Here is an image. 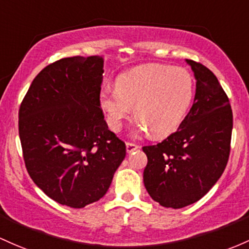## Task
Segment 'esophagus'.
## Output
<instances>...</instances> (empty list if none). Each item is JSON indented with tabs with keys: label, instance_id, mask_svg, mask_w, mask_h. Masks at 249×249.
Returning <instances> with one entry per match:
<instances>
[{
	"label": "esophagus",
	"instance_id": "1",
	"mask_svg": "<svg viewBox=\"0 0 249 249\" xmlns=\"http://www.w3.org/2000/svg\"><path fill=\"white\" fill-rule=\"evenodd\" d=\"M139 146L137 144H133V143H126V151L127 154H131V152L136 151V150H138Z\"/></svg>",
	"mask_w": 249,
	"mask_h": 249
}]
</instances>
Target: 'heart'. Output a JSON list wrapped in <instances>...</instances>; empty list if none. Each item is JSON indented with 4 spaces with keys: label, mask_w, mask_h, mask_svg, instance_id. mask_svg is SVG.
<instances>
[{
    "label": "heart",
    "mask_w": 249,
    "mask_h": 249,
    "mask_svg": "<svg viewBox=\"0 0 249 249\" xmlns=\"http://www.w3.org/2000/svg\"><path fill=\"white\" fill-rule=\"evenodd\" d=\"M114 89H104L99 94L108 127L114 132L122 130L133 107L137 131H149L154 138L178 129L195 97V81L189 71L160 64L142 65L120 73Z\"/></svg>",
    "instance_id": "obj_1"
}]
</instances>
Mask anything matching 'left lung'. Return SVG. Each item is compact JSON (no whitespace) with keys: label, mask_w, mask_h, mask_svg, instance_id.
I'll list each match as a JSON object with an SVG mask.
<instances>
[{"label":"left lung","mask_w":249,"mask_h":249,"mask_svg":"<svg viewBox=\"0 0 249 249\" xmlns=\"http://www.w3.org/2000/svg\"><path fill=\"white\" fill-rule=\"evenodd\" d=\"M185 61L196 79L189 113L162 143L143 147L147 193L174 209L197 202L218 181L228 162L233 130L231 104L216 76L202 64Z\"/></svg>","instance_id":"1"}]
</instances>
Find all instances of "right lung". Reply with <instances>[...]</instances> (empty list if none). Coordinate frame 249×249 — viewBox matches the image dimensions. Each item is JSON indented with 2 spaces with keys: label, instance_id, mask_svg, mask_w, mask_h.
Listing matches in <instances>:
<instances>
[{
  "label": "right lung",
  "instance_id": "1",
  "mask_svg": "<svg viewBox=\"0 0 249 249\" xmlns=\"http://www.w3.org/2000/svg\"><path fill=\"white\" fill-rule=\"evenodd\" d=\"M103 56H72L35 76L18 111L27 171L48 197L84 208L100 200L126 155L99 105Z\"/></svg>",
  "mask_w": 249,
  "mask_h": 249
}]
</instances>
